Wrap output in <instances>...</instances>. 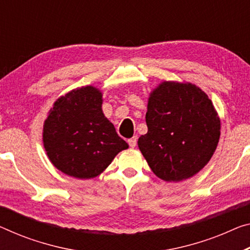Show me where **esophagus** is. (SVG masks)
Wrapping results in <instances>:
<instances>
[{"mask_svg": "<svg viewBox=\"0 0 250 250\" xmlns=\"http://www.w3.org/2000/svg\"><path fill=\"white\" fill-rule=\"evenodd\" d=\"M127 142H128V145L130 147H135L137 144V136H133L132 138H129Z\"/></svg>", "mask_w": 250, "mask_h": 250, "instance_id": "34e87169", "label": "esophagus"}]
</instances>
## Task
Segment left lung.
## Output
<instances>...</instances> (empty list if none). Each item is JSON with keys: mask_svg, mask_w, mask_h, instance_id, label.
I'll return each mask as SVG.
<instances>
[{"mask_svg": "<svg viewBox=\"0 0 250 250\" xmlns=\"http://www.w3.org/2000/svg\"><path fill=\"white\" fill-rule=\"evenodd\" d=\"M138 147L156 176L178 182L209 162L220 137V120L200 88L164 82L153 90Z\"/></svg>", "mask_w": 250, "mask_h": 250, "instance_id": "8db88e82", "label": "left lung"}]
</instances>
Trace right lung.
Returning a JSON list of instances; mask_svg holds the SVG:
<instances>
[{
  "label": "right lung",
  "mask_w": 250,
  "mask_h": 250,
  "mask_svg": "<svg viewBox=\"0 0 250 250\" xmlns=\"http://www.w3.org/2000/svg\"><path fill=\"white\" fill-rule=\"evenodd\" d=\"M102 93L87 86L55 103L43 126V145L52 164L64 174L95 178L128 145L104 116Z\"/></svg>",
  "instance_id": "1"
}]
</instances>
